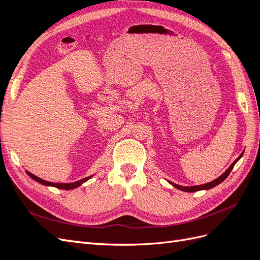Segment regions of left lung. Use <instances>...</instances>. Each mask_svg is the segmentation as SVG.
Returning <instances> with one entry per match:
<instances>
[{
	"mask_svg": "<svg viewBox=\"0 0 260 260\" xmlns=\"http://www.w3.org/2000/svg\"><path fill=\"white\" fill-rule=\"evenodd\" d=\"M243 154H244V151H243V153L238 157V158L235 159V160L231 164V166H230L229 168H228L221 176L218 177L216 180L211 181V182H208V183H205V184H202V185H193V186H182V185H179V184H176V183H172V182H170V181H168V182H169L172 186L177 187L178 190L184 191V192H198V191H202V190H209V188L215 187L216 185L220 184V183L222 182V181L225 180V178L230 175V172H231V170L233 169L234 165L239 161V159L243 156Z\"/></svg>",
	"mask_w": 260,
	"mask_h": 260,
	"instance_id": "1",
	"label": "left lung"
}]
</instances>
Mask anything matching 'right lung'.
<instances>
[{
	"mask_svg": "<svg viewBox=\"0 0 260 260\" xmlns=\"http://www.w3.org/2000/svg\"><path fill=\"white\" fill-rule=\"evenodd\" d=\"M26 172H27V175H28L31 179H34L35 181H37V182L41 183V184H43V185H46V186H54V187H57V188H61V190H73V188H76V187H78V186H80L82 183L85 182V181H88L91 177H93V176L86 177V178L81 179V180H79V181H76V182H73V183H53V182H49V181H45V180H43V179L38 178L37 176L32 175V174H31V172H29V171H27V170H26Z\"/></svg>",
	"mask_w": 260,
	"mask_h": 260,
	"instance_id": "add662e5",
	"label": "right lung"
}]
</instances>
